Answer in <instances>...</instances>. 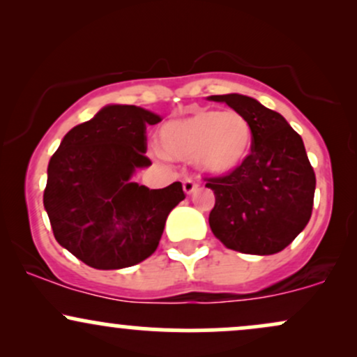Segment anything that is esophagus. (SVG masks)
Listing matches in <instances>:
<instances>
[{
	"label": "esophagus",
	"mask_w": 357,
	"mask_h": 357,
	"mask_svg": "<svg viewBox=\"0 0 357 357\" xmlns=\"http://www.w3.org/2000/svg\"><path fill=\"white\" fill-rule=\"evenodd\" d=\"M196 188H198V184L192 181L191 178H186L183 181V190H184V192H186V195H192V192L196 191Z\"/></svg>",
	"instance_id": "obj_1"
}]
</instances>
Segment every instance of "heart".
I'll use <instances>...</instances> for the list:
<instances>
[{
    "mask_svg": "<svg viewBox=\"0 0 357 357\" xmlns=\"http://www.w3.org/2000/svg\"><path fill=\"white\" fill-rule=\"evenodd\" d=\"M166 155L179 161L195 159L202 171L228 176L245 165L252 153V126L235 110L196 109L167 121L159 130Z\"/></svg>",
    "mask_w": 357,
    "mask_h": 357,
    "instance_id": "b5f03b06",
    "label": "heart"
}]
</instances>
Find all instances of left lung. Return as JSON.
<instances>
[{
	"instance_id": "left-lung-1",
	"label": "left lung",
	"mask_w": 357,
	"mask_h": 357,
	"mask_svg": "<svg viewBox=\"0 0 357 357\" xmlns=\"http://www.w3.org/2000/svg\"><path fill=\"white\" fill-rule=\"evenodd\" d=\"M223 102L252 126V153L245 165L223 178L208 179L215 192L210 213L213 235L227 248L250 255H273L305 228L312 215L315 174L304 141L284 116L257 99L227 93Z\"/></svg>"
}]
</instances>
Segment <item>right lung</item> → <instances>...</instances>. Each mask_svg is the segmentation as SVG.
<instances>
[{
  "label": "right lung",
  "instance_id": "1",
  "mask_svg": "<svg viewBox=\"0 0 357 357\" xmlns=\"http://www.w3.org/2000/svg\"><path fill=\"white\" fill-rule=\"evenodd\" d=\"M159 114L109 104L61 139L48 162L43 206L55 240L97 270L132 267L158 248L181 183L149 190L134 181L146 158V126Z\"/></svg>",
  "mask_w": 357,
  "mask_h": 357
}]
</instances>
